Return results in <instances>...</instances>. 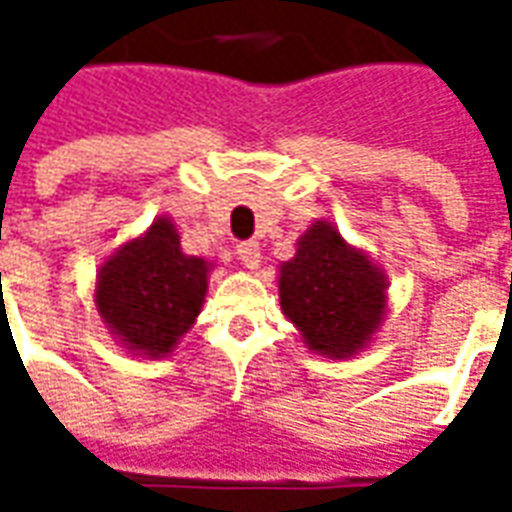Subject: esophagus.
<instances>
[{
    "mask_svg": "<svg viewBox=\"0 0 512 512\" xmlns=\"http://www.w3.org/2000/svg\"><path fill=\"white\" fill-rule=\"evenodd\" d=\"M235 255L241 260V266L249 268V271H255V268L260 266V244H257V241H244V244H238Z\"/></svg>",
    "mask_w": 512,
    "mask_h": 512,
    "instance_id": "1",
    "label": "esophagus"
}]
</instances>
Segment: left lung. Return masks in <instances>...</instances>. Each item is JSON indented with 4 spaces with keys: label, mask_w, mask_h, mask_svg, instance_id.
Instances as JSON below:
<instances>
[{
    "label": "left lung",
    "mask_w": 512,
    "mask_h": 512,
    "mask_svg": "<svg viewBox=\"0 0 512 512\" xmlns=\"http://www.w3.org/2000/svg\"><path fill=\"white\" fill-rule=\"evenodd\" d=\"M277 290L282 315L323 359L367 351L389 312L386 271L332 219H315L299 235L296 255L279 263Z\"/></svg>",
    "instance_id": "obj_1"
}]
</instances>
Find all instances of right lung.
I'll use <instances>...</instances> for the list:
<instances>
[{"label":"right lung","mask_w":512,"mask_h":512,"mask_svg":"<svg viewBox=\"0 0 512 512\" xmlns=\"http://www.w3.org/2000/svg\"><path fill=\"white\" fill-rule=\"evenodd\" d=\"M211 271V260L183 252L178 227L164 213L101 263L95 310L126 354L164 359L197 323Z\"/></svg>","instance_id":"obj_1"}]
</instances>
